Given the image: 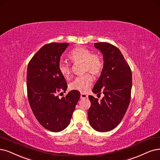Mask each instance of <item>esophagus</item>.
I'll return each mask as SVG.
<instances>
[{
  "label": "esophagus",
  "instance_id": "34e87169",
  "mask_svg": "<svg viewBox=\"0 0 160 160\" xmlns=\"http://www.w3.org/2000/svg\"><path fill=\"white\" fill-rule=\"evenodd\" d=\"M88 98V95L87 94H85V93H81V99H85V98Z\"/></svg>",
  "mask_w": 160,
  "mask_h": 160
}]
</instances>
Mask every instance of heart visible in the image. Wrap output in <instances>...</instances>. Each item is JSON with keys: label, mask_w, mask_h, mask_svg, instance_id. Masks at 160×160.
<instances>
[{"label": "heart", "mask_w": 160, "mask_h": 160, "mask_svg": "<svg viewBox=\"0 0 160 160\" xmlns=\"http://www.w3.org/2000/svg\"><path fill=\"white\" fill-rule=\"evenodd\" d=\"M69 58L73 63H83V72H89L94 75H100L103 69L104 63L102 57L98 54L92 53L90 50L84 47H79L72 50L69 54ZM58 68L60 73L66 79H68L71 75V66L66 62L60 61ZM92 82V75L87 73L77 77L72 82H70L69 88L73 91L87 92Z\"/></svg>", "instance_id": "b5f03b06"}]
</instances>
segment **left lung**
<instances>
[{
  "label": "left lung",
  "mask_w": 160,
  "mask_h": 160,
  "mask_svg": "<svg viewBox=\"0 0 160 160\" xmlns=\"http://www.w3.org/2000/svg\"><path fill=\"white\" fill-rule=\"evenodd\" d=\"M103 54L104 67L92 89L104 94L100 100L89 95L88 111L90 125L99 132L113 129L122 120L128 108L132 88V73L121 51L108 42L94 43Z\"/></svg>",
  "instance_id": "1"
}]
</instances>
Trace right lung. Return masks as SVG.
<instances>
[{
  "label": "right lung",
  "instance_id": "obj_1",
  "mask_svg": "<svg viewBox=\"0 0 160 160\" xmlns=\"http://www.w3.org/2000/svg\"><path fill=\"white\" fill-rule=\"evenodd\" d=\"M68 42H52L42 47L31 59L27 72L28 97L31 110L39 123L52 132L63 131L69 125L80 98L78 91L67 90L65 78L58 71L60 57ZM61 94V93H60Z\"/></svg>",
  "mask_w": 160,
  "mask_h": 160
}]
</instances>
